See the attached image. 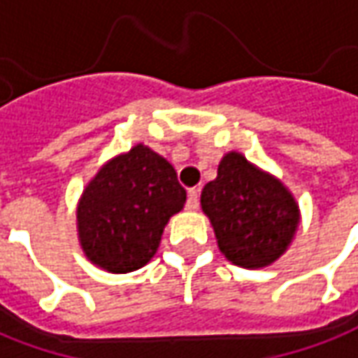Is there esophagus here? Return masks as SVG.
I'll list each match as a JSON object with an SVG mask.
<instances>
[{
	"instance_id": "obj_1",
	"label": "esophagus",
	"mask_w": 358,
	"mask_h": 358,
	"mask_svg": "<svg viewBox=\"0 0 358 358\" xmlns=\"http://www.w3.org/2000/svg\"><path fill=\"white\" fill-rule=\"evenodd\" d=\"M199 206V189L192 188L188 189V201H186V208H188L189 211L198 210Z\"/></svg>"
}]
</instances>
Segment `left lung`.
<instances>
[{"label":"left lung","mask_w":358,"mask_h":358,"mask_svg":"<svg viewBox=\"0 0 358 358\" xmlns=\"http://www.w3.org/2000/svg\"><path fill=\"white\" fill-rule=\"evenodd\" d=\"M199 201L220 250L241 268L271 266L290 249L300 227L294 194L237 150L221 159L217 178L206 184Z\"/></svg>","instance_id":"1"}]
</instances>
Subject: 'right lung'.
Returning <instances> with one entry per match:
<instances>
[{
  "instance_id": "1",
  "label": "right lung",
  "mask_w": 358,
  "mask_h": 358,
  "mask_svg": "<svg viewBox=\"0 0 358 358\" xmlns=\"http://www.w3.org/2000/svg\"><path fill=\"white\" fill-rule=\"evenodd\" d=\"M184 203L174 166L138 143L101 164L86 184L76 206L80 247L101 271H138L157 255L164 227Z\"/></svg>"
}]
</instances>
